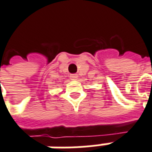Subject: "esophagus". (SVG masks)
<instances>
[{
    "label": "esophagus",
    "mask_w": 152,
    "mask_h": 152,
    "mask_svg": "<svg viewBox=\"0 0 152 152\" xmlns=\"http://www.w3.org/2000/svg\"><path fill=\"white\" fill-rule=\"evenodd\" d=\"M78 78V76H77V74H72L70 75V79L72 80H76Z\"/></svg>",
    "instance_id": "esophagus-1"
}]
</instances>
